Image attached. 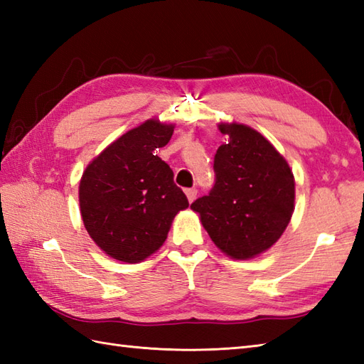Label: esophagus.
<instances>
[{"mask_svg": "<svg viewBox=\"0 0 364 364\" xmlns=\"http://www.w3.org/2000/svg\"><path fill=\"white\" fill-rule=\"evenodd\" d=\"M186 196H188V200L192 203L197 197V189L196 188H191V189H186Z\"/></svg>", "mask_w": 364, "mask_h": 364, "instance_id": "esophagus-1", "label": "esophagus"}]
</instances>
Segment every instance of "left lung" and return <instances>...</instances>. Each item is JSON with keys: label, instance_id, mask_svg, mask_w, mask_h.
Masks as SVG:
<instances>
[{"label": "left lung", "instance_id": "left-lung-1", "mask_svg": "<svg viewBox=\"0 0 364 364\" xmlns=\"http://www.w3.org/2000/svg\"><path fill=\"white\" fill-rule=\"evenodd\" d=\"M228 141L214 154L210 194L191 205L219 249L235 259L272 247L294 211V175L288 162L258 131L222 123Z\"/></svg>", "mask_w": 364, "mask_h": 364}]
</instances>
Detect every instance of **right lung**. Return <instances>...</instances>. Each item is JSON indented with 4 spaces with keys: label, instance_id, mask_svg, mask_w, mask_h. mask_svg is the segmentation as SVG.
I'll list each match as a JSON object with an SVG mask.
<instances>
[{
    "label": "right lung",
    "instance_id": "obj_1",
    "mask_svg": "<svg viewBox=\"0 0 364 364\" xmlns=\"http://www.w3.org/2000/svg\"><path fill=\"white\" fill-rule=\"evenodd\" d=\"M172 134L173 125L146 120L105 149L82 173L84 227L114 259L149 258L166 241L175 215L189 206L172 168L154 154Z\"/></svg>",
    "mask_w": 364,
    "mask_h": 364
}]
</instances>
